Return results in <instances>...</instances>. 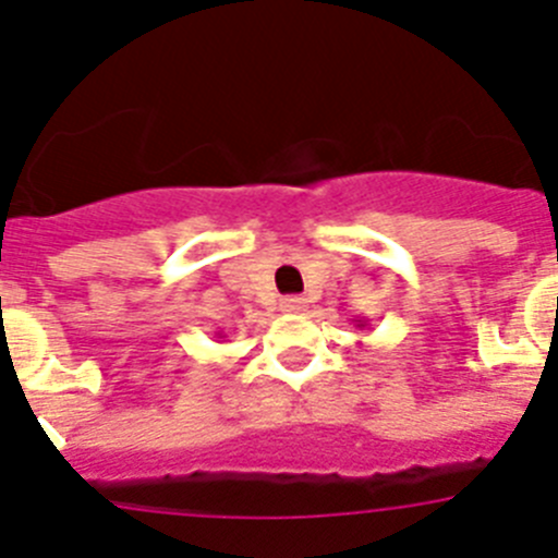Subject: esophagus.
Instances as JSON below:
<instances>
[{"instance_id":"obj_1","label":"esophagus","mask_w":558,"mask_h":558,"mask_svg":"<svg viewBox=\"0 0 558 558\" xmlns=\"http://www.w3.org/2000/svg\"><path fill=\"white\" fill-rule=\"evenodd\" d=\"M279 307H282L284 313H302V310L307 307V302H304L302 295H288V299H282Z\"/></svg>"}]
</instances>
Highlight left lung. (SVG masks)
I'll return each mask as SVG.
<instances>
[{"mask_svg":"<svg viewBox=\"0 0 558 558\" xmlns=\"http://www.w3.org/2000/svg\"><path fill=\"white\" fill-rule=\"evenodd\" d=\"M357 327H360V329H363V327H366V322H357Z\"/></svg>","mask_w":558,"mask_h":558,"instance_id":"8db88e82","label":"left lung"}]
</instances>
